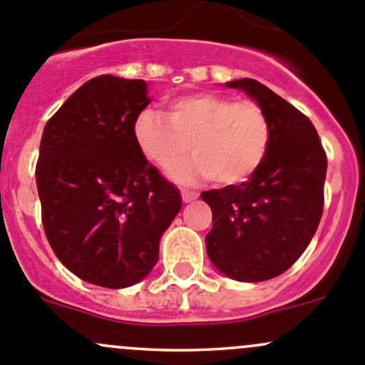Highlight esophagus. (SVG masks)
I'll use <instances>...</instances> for the list:
<instances>
[{
    "instance_id": "esophagus-1",
    "label": "esophagus",
    "mask_w": 365,
    "mask_h": 365,
    "mask_svg": "<svg viewBox=\"0 0 365 365\" xmlns=\"http://www.w3.org/2000/svg\"><path fill=\"white\" fill-rule=\"evenodd\" d=\"M197 196H200V194L194 192V190H185V189L182 190V200H183V203H190V201L196 200Z\"/></svg>"
}]
</instances>
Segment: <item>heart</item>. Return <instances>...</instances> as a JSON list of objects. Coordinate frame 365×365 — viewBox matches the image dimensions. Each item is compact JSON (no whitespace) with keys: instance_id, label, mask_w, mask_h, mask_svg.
<instances>
[{"instance_id":"obj_1","label":"heart","mask_w":365,"mask_h":365,"mask_svg":"<svg viewBox=\"0 0 365 365\" xmlns=\"http://www.w3.org/2000/svg\"><path fill=\"white\" fill-rule=\"evenodd\" d=\"M134 139L143 155L162 169H171L192 148L193 159L173 169L178 182L212 178L233 185L263 165L270 150L272 125L254 101L190 93L171 98L168 114L155 109L139 113Z\"/></svg>"}]
</instances>
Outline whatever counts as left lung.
I'll list each match as a JSON object with an SVG mask.
<instances>
[{
	"label": "left lung",
	"mask_w": 365,
	"mask_h": 365,
	"mask_svg": "<svg viewBox=\"0 0 365 365\" xmlns=\"http://www.w3.org/2000/svg\"><path fill=\"white\" fill-rule=\"evenodd\" d=\"M227 86L244 90L264 109L272 143L247 182L201 194L213 215L206 251L235 281H268L295 263L318 230L327 153L311 120L270 88L254 79Z\"/></svg>",
	"instance_id": "left-lung-1"
}]
</instances>
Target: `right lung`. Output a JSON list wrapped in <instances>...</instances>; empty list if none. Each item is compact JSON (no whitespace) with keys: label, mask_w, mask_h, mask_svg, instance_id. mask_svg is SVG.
I'll return each instance as SVG.
<instances>
[{"label":"right lung","mask_w":365,"mask_h":365,"mask_svg":"<svg viewBox=\"0 0 365 365\" xmlns=\"http://www.w3.org/2000/svg\"><path fill=\"white\" fill-rule=\"evenodd\" d=\"M146 93L141 79H90L53 114L40 141L35 175L47 240L72 274L104 288L150 274L162 233L182 208L178 189L134 139Z\"/></svg>","instance_id":"obj_1"}]
</instances>
